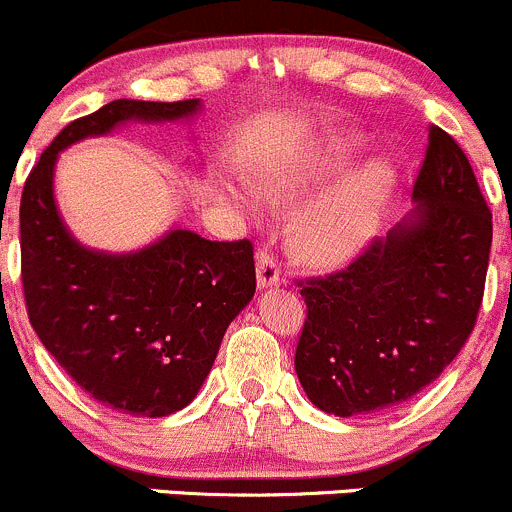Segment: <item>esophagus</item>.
Returning a JSON list of instances; mask_svg holds the SVG:
<instances>
[{
	"label": "esophagus",
	"instance_id": "obj_1",
	"mask_svg": "<svg viewBox=\"0 0 512 512\" xmlns=\"http://www.w3.org/2000/svg\"><path fill=\"white\" fill-rule=\"evenodd\" d=\"M256 281H258V286H261V288L278 286V281H281V271H278V263L273 261V256L268 254V251H258Z\"/></svg>",
	"mask_w": 512,
	"mask_h": 512
}]
</instances>
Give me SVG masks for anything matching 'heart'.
Returning <instances> with one entry per match:
<instances>
[{
  "mask_svg": "<svg viewBox=\"0 0 512 512\" xmlns=\"http://www.w3.org/2000/svg\"><path fill=\"white\" fill-rule=\"evenodd\" d=\"M361 136L338 131L296 151L291 159L276 161L258 171V191L271 201H296L321 181L333 179L356 159ZM398 186V164L393 156H376L358 166L331 191L303 206L293 226V241L313 266L336 268L353 261L378 234L383 214ZM236 201L254 209L249 191H236Z\"/></svg>",
  "mask_w": 512,
  "mask_h": 512,
  "instance_id": "heart-1",
  "label": "heart"
}]
</instances>
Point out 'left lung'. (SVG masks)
<instances>
[{"label":"left lung","mask_w":512,"mask_h":512,"mask_svg":"<svg viewBox=\"0 0 512 512\" xmlns=\"http://www.w3.org/2000/svg\"><path fill=\"white\" fill-rule=\"evenodd\" d=\"M413 204L346 271L301 288L308 318L296 373L323 413L351 418L408 401L473 331L493 216L468 156L438 126L428 134Z\"/></svg>","instance_id":"obj_1"}]
</instances>
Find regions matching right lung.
Listing matches in <instances>:
<instances>
[{"mask_svg":"<svg viewBox=\"0 0 512 512\" xmlns=\"http://www.w3.org/2000/svg\"><path fill=\"white\" fill-rule=\"evenodd\" d=\"M201 109L199 99L109 101L59 131L22 191V283L39 341L82 391L136 418L194 401L226 328L254 298V246L171 226L129 254L89 249L59 214L54 169L77 141L131 121H189Z\"/></svg>","mask_w":512,"mask_h":512,"instance_id":"right-lung-1","label":"right lung"}]
</instances>
